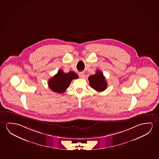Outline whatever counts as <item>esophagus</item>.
<instances>
[{
	"label": "esophagus",
	"mask_w": 159,
	"mask_h": 159,
	"mask_svg": "<svg viewBox=\"0 0 159 159\" xmlns=\"http://www.w3.org/2000/svg\"><path fill=\"white\" fill-rule=\"evenodd\" d=\"M79 76L81 78H85V75L83 73H80L79 74Z\"/></svg>",
	"instance_id": "1"
}]
</instances>
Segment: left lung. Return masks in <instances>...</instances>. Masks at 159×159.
Segmentation results:
<instances>
[{
  "label": "left lung",
  "instance_id": "1",
  "mask_svg": "<svg viewBox=\"0 0 159 159\" xmlns=\"http://www.w3.org/2000/svg\"><path fill=\"white\" fill-rule=\"evenodd\" d=\"M89 81L90 86L98 92L105 90L107 83L105 77L100 70H97L94 75H91L89 77Z\"/></svg>",
  "mask_w": 159,
  "mask_h": 159
}]
</instances>
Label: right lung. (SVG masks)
I'll list each match as a JSON object with an SVG mask.
<instances>
[{
	"instance_id": "right-lung-1",
	"label": "right lung",
	"mask_w": 159,
	"mask_h": 159,
	"mask_svg": "<svg viewBox=\"0 0 159 159\" xmlns=\"http://www.w3.org/2000/svg\"><path fill=\"white\" fill-rule=\"evenodd\" d=\"M78 78V75L72 71L65 73L62 70H59L53 78L49 79L48 85L53 92L62 93L69 86L71 81Z\"/></svg>"
}]
</instances>
